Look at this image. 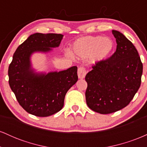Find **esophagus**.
Here are the masks:
<instances>
[{"label":"esophagus","instance_id":"obj_1","mask_svg":"<svg viewBox=\"0 0 147 147\" xmlns=\"http://www.w3.org/2000/svg\"><path fill=\"white\" fill-rule=\"evenodd\" d=\"M77 74H78V77L79 79H84L86 75V70L85 68L79 67L78 68V71H77Z\"/></svg>","mask_w":147,"mask_h":147}]
</instances>
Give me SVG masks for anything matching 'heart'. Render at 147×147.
<instances>
[{
    "instance_id": "heart-1",
    "label": "heart",
    "mask_w": 147,
    "mask_h": 147,
    "mask_svg": "<svg viewBox=\"0 0 147 147\" xmlns=\"http://www.w3.org/2000/svg\"><path fill=\"white\" fill-rule=\"evenodd\" d=\"M114 47L113 41L109 37L86 36L74 42L72 52L79 58L88 57L91 63H97L107 59L113 52Z\"/></svg>"
}]
</instances>
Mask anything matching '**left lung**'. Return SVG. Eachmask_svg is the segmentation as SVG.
<instances>
[{
  "instance_id": "8db88e82",
  "label": "left lung",
  "mask_w": 147,
  "mask_h": 147,
  "mask_svg": "<svg viewBox=\"0 0 147 147\" xmlns=\"http://www.w3.org/2000/svg\"><path fill=\"white\" fill-rule=\"evenodd\" d=\"M116 51L95 63L86 75V100L95 112L109 114L121 110L132 100L141 84L143 65L138 50L123 34L112 30Z\"/></svg>"
}]
</instances>
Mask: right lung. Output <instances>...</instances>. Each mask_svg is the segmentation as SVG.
Segmentation results:
<instances>
[{
    "label": "right lung",
    "instance_id": "obj_1",
    "mask_svg": "<svg viewBox=\"0 0 147 147\" xmlns=\"http://www.w3.org/2000/svg\"><path fill=\"white\" fill-rule=\"evenodd\" d=\"M63 35L35 33L16 49L8 69L9 84L23 109L38 117H48L63 108L66 92L78 80L77 67L59 72H37L31 56L59 46Z\"/></svg>",
    "mask_w": 147,
    "mask_h": 147
}]
</instances>
